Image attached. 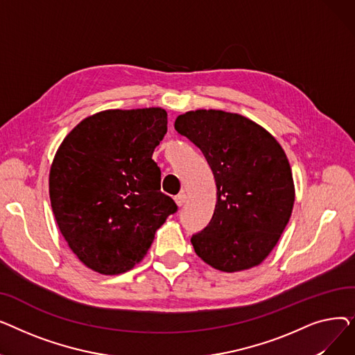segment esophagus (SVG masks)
<instances>
[{
  "label": "esophagus",
  "instance_id": "esophagus-1",
  "mask_svg": "<svg viewBox=\"0 0 355 355\" xmlns=\"http://www.w3.org/2000/svg\"><path fill=\"white\" fill-rule=\"evenodd\" d=\"M174 200H175V202H177V206H182V204L185 202V200H187V196H185V193H180V194H177L175 197H174Z\"/></svg>",
  "mask_w": 355,
  "mask_h": 355
}]
</instances>
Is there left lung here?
Returning a JSON list of instances; mask_svg holds the SVG:
<instances>
[{"mask_svg":"<svg viewBox=\"0 0 355 355\" xmlns=\"http://www.w3.org/2000/svg\"><path fill=\"white\" fill-rule=\"evenodd\" d=\"M174 126L201 149L217 185L214 214L191 237L196 253L221 272L260 265L293 209V178L282 146L266 129L230 112L191 110Z\"/></svg>","mask_w":355,"mask_h":355,"instance_id":"1","label":"left lung"}]
</instances>
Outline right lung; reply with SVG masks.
Listing matches in <instances>:
<instances>
[{"instance_id": "obj_1", "label": "right lung", "mask_w": 355, "mask_h": 355, "mask_svg": "<svg viewBox=\"0 0 355 355\" xmlns=\"http://www.w3.org/2000/svg\"><path fill=\"white\" fill-rule=\"evenodd\" d=\"M166 134L161 107L105 110L62 142L50 170L58 226L80 262L102 275L139 263L178 207L161 193L154 149Z\"/></svg>"}]
</instances>
